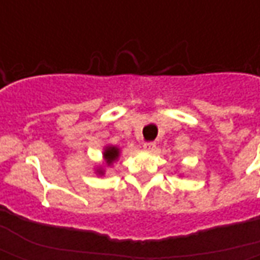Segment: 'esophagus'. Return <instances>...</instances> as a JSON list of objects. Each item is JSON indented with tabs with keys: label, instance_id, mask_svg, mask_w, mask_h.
<instances>
[{
	"label": "esophagus",
	"instance_id": "obj_1",
	"mask_svg": "<svg viewBox=\"0 0 260 260\" xmlns=\"http://www.w3.org/2000/svg\"><path fill=\"white\" fill-rule=\"evenodd\" d=\"M143 149H145L146 152H154L156 143H154V142H145V143H143Z\"/></svg>",
	"mask_w": 260,
	"mask_h": 260
}]
</instances>
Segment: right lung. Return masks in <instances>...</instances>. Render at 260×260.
I'll return each instance as SVG.
<instances>
[{
    "label": "right lung",
    "instance_id": "obj_1",
    "mask_svg": "<svg viewBox=\"0 0 260 260\" xmlns=\"http://www.w3.org/2000/svg\"><path fill=\"white\" fill-rule=\"evenodd\" d=\"M118 154L119 150L114 146L106 147V150H104V158L107 160L108 164H111L114 160H117V158H118ZM100 173H102V171H100Z\"/></svg>",
    "mask_w": 260,
    "mask_h": 260
}]
</instances>
